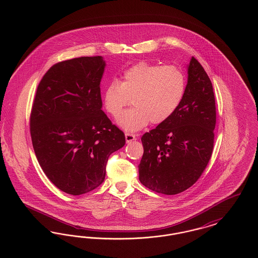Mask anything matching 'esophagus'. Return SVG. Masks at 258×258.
<instances>
[{"label":"esophagus","mask_w":258,"mask_h":258,"mask_svg":"<svg viewBox=\"0 0 258 258\" xmlns=\"http://www.w3.org/2000/svg\"><path fill=\"white\" fill-rule=\"evenodd\" d=\"M125 140H126V142L128 143V142H132V141H134L136 139V136L134 134H130V133H125Z\"/></svg>","instance_id":"1"}]
</instances>
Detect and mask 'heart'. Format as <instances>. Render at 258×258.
<instances>
[{
  "label": "heart",
  "instance_id": "obj_1",
  "mask_svg": "<svg viewBox=\"0 0 258 258\" xmlns=\"http://www.w3.org/2000/svg\"><path fill=\"white\" fill-rule=\"evenodd\" d=\"M185 78L175 66H159L140 61L125 70L121 82L113 80L103 92V104L117 119L125 111L119 123L126 131H137L148 123L160 124L167 121L178 109L184 98Z\"/></svg>",
  "mask_w": 258,
  "mask_h": 258
}]
</instances>
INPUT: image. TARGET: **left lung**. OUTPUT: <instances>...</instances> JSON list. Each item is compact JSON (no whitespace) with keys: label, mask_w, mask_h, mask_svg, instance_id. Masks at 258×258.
Returning <instances> with one entry per match:
<instances>
[{"label":"left lung","mask_w":258,"mask_h":258,"mask_svg":"<svg viewBox=\"0 0 258 258\" xmlns=\"http://www.w3.org/2000/svg\"><path fill=\"white\" fill-rule=\"evenodd\" d=\"M178 109L164 123L141 137L144 154L138 165L146 187L173 196L190 187L211 159L217 121L216 101L208 74L195 57Z\"/></svg>","instance_id":"8db88e82"}]
</instances>
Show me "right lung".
Returning <instances> with one entry per match:
<instances>
[{
	"mask_svg": "<svg viewBox=\"0 0 258 258\" xmlns=\"http://www.w3.org/2000/svg\"><path fill=\"white\" fill-rule=\"evenodd\" d=\"M100 56L53 64L41 78L30 114L39 165L61 191L80 196L102 184L111 154L123 147V132L101 110Z\"/></svg>",
	"mask_w": 258,
	"mask_h": 258,
	"instance_id": "1",
	"label": "right lung"
}]
</instances>
